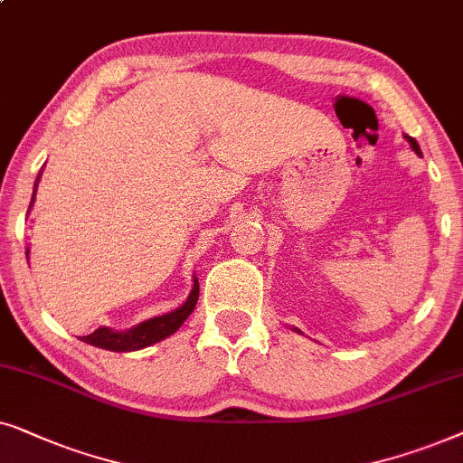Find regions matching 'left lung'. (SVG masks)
Here are the masks:
<instances>
[{
	"label": "left lung",
	"instance_id": "obj_1",
	"mask_svg": "<svg viewBox=\"0 0 463 463\" xmlns=\"http://www.w3.org/2000/svg\"><path fill=\"white\" fill-rule=\"evenodd\" d=\"M406 139H409V144H411V147H412V150H415L417 154H421V150H419V144H417V141H415V139H412V137H406Z\"/></svg>",
	"mask_w": 463,
	"mask_h": 463
}]
</instances>
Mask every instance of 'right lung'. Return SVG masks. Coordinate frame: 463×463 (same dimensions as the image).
Listing matches in <instances>:
<instances>
[{
  "label": "right lung",
  "mask_w": 463,
  "mask_h": 463,
  "mask_svg": "<svg viewBox=\"0 0 463 463\" xmlns=\"http://www.w3.org/2000/svg\"><path fill=\"white\" fill-rule=\"evenodd\" d=\"M35 188H38V182H35ZM33 196H35V190H33ZM196 300H199V283H196V279H194L193 292H190L188 300L180 307V309L171 311V313H167V316H158V317L147 319V322H141L139 326H135V328L127 330V332L97 328L92 335L80 336V338H82L84 343L95 345V347H101V349H109V351L144 349V347H147V345L158 343V341H163V338H167L169 335H174V332L184 324V319L193 313V309L196 307Z\"/></svg>",
  "instance_id": "right-lung-1"
}]
</instances>
